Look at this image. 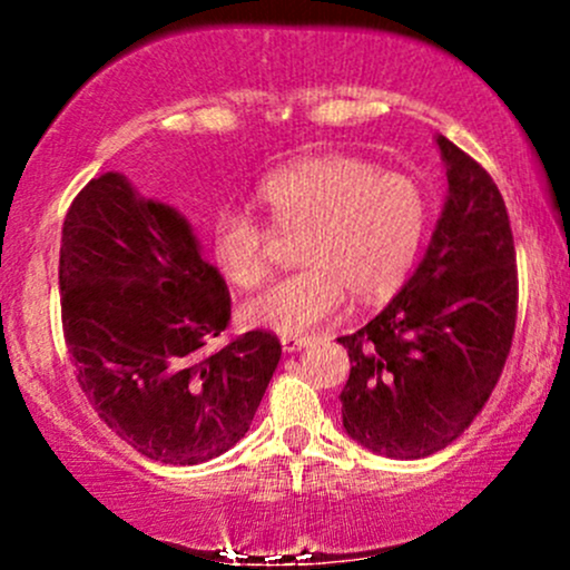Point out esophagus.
I'll return each instance as SVG.
<instances>
[{
  "instance_id": "esophagus-1",
  "label": "esophagus",
  "mask_w": 570,
  "mask_h": 570,
  "mask_svg": "<svg viewBox=\"0 0 570 570\" xmlns=\"http://www.w3.org/2000/svg\"><path fill=\"white\" fill-rule=\"evenodd\" d=\"M307 343H311V337H305V335H281V345H284V351H289V353L303 351Z\"/></svg>"
}]
</instances>
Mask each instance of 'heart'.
<instances>
[{
	"label": "heart",
	"mask_w": 570,
	"mask_h": 570,
	"mask_svg": "<svg viewBox=\"0 0 570 570\" xmlns=\"http://www.w3.org/2000/svg\"><path fill=\"white\" fill-rule=\"evenodd\" d=\"M252 203L272 233H299L294 257L303 267L244 305L248 324L281 335H303L335 316L348 289L358 299L396 292L431 222L421 181L348 155L294 160L265 176ZM266 232L248 214L222 212L208 235L214 271L238 289L263 284Z\"/></svg>",
	"instance_id": "1"
}]
</instances>
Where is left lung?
Listing matches in <instances>:
<instances>
[{
    "instance_id": "8db88e82",
    "label": "left lung",
    "mask_w": 570,
    "mask_h": 570,
    "mask_svg": "<svg viewBox=\"0 0 570 570\" xmlns=\"http://www.w3.org/2000/svg\"><path fill=\"white\" fill-rule=\"evenodd\" d=\"M448 200L426 257L353 335L340 402L351 440L385 458H423L458 440L499 383L517 322L514 238L490 174L436 136Z\"/></svg>"
}]
</instances>
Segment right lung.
<instances>
[{
    "label": "right lung",
    "mask_w": 570,
    "mask_h": 570,
    "mask_svg": "<svg viewBox=\"0 0 570 570\" xmlns=\"http://www.w3.org/2000/svg\"><path fill=\"white\" fill-rule=\"evenodd\" d=\"M58 286L77 383L120 440L193 466L246 434L281 343L254 330L212 351L230 292L176 208L115 171L90 179L63 219Z\"/></svg>",
    "instance_id": "right-lung-1"
}]
</instances>
